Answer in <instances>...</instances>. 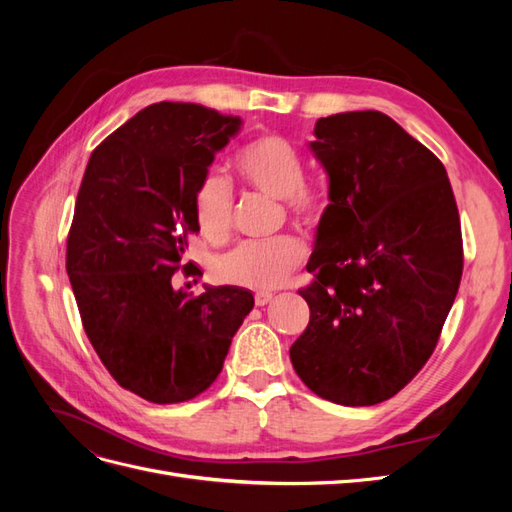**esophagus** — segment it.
Returning <instances> with one entry per match:
<instances>
[{"mask_svg":"<svg viewBox=\"0 0 512 512\" xmlns=\"http://www.w3.org/2000/svg\"><path fill=\"white\" fill-rule=\"evenodd\" d=\"M271 299H273V294H271V292H256V297H254V301H256V305H258V307L267 305Z\"/></svg>","mask_w":512,"mask_h":512,"instance_id":"esophagus-1","label":"esophagus"}]
</instances>
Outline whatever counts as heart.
<instances>
[{"label": "heart", "mask_w": 512, "mask_h": 512, "mask_svg": "<svg viewBox=\"0 0 512 512\" xmlns=\"http://www.w3.org/2000/svg\"><path fill=\"white\" fill-rule=\"evenodd\" d=\"M235 168L247 185L273 198H282L294 222L316 226L324 218L327 198L303 181V156L288 138L280 134L256 136L239 149ZM192 203L200 232L215 241L224 239L235 215V194L228 177L220 170H207L196 183ZM305 256V243L294 235L243 241L215 262V275L224 284L265 292L282 286Z\"/></svg>", "instance_id": "b5f03b06"}]
</instances>
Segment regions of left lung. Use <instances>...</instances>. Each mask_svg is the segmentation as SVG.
I'll return each mask as SVG.
<instances>
[{
    "instance_id": "obj_1",
    "label": "left lung",
    "mask_w": 512,
    "mask_h": 512,
    "mask_svg": "<svg viewBox=\"0 0 512 512\" xmlns=\"http://www.w3.org/2000/svg\"><path fill=\"white\" fill-rule=\"evenodd\" d=\"M309 145L329 200L299 294L309 324L290 361L309 391L342 406L391 399L436 350L463 271L446 168L389 115L316 121Z\"/></svg>"
}]
</instances>
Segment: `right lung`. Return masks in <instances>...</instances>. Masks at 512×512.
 Segmentation results:
<instances>
[{
  "label": "right lung",
  "instance_id": "1",
  "mask_svg": "<svg viewBox=\"0 0 512 512\" xmlns=\"http://www.w3.org/2000/svg\"><path fill=\"white\" fill-rule=\"evenodd\" d=\"M239 126L200 104H151L94 149L76 196L66 271L83 329L117 384L151 404L207 391L254 307L243 288L173 282L190 275L196 183Z\"/></svg>",
  "mask_w": 512,
  "mask_h": 512
}]
</instances>
